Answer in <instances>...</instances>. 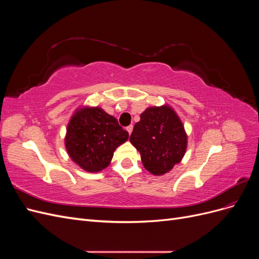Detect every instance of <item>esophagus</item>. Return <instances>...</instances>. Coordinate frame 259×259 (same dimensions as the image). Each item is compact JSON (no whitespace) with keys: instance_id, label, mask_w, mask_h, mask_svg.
Masks as SVG:
<instances>
[{"instance_id":"34e87169","label":"esophagus","mask_w":259,"mask_h":259,"mask_svg":"<svg viewBox=\"0 0 259 259\" xmlns=\"http://www.w3.org/2000/svg\"><path fill=\"white\" fill-rule=\"evenodd\" d=\"M126 131H127L128 134H131L132 131H133V125H128V126L126 127Z\"/></svg>"}]
</instances>
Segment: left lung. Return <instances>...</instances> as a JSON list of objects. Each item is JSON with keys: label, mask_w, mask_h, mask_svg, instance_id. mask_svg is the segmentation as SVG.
<instances>
[{"label": "left lung", "mask_w": 259, "mask_h": 259, "mask_svg": "<svg viewBox=\"0 0 259 259\" xmlns=\"http://www.w3.org/2000/svg\"><path fill=\"white\" fill-rule=\"evenodd\" d=\"M130 140L140 152L145 168L153 175L167 173L183 159L187 149L183 123L166 106L148 108L140 114Z\"/></svg>", "instance_id": "1"}]
</instances>
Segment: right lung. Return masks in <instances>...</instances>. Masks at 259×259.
Segmentation results:
<instances>
[{
    "instance_id": "obj_1",
    "label": "right lung",
    "mask_w": 259,
    "mask_h": 259,
    "mask_svg": "<svg viewBox=\"0 0 259 259\" xmlns=\"http://www.w3.org/2000/svg\"><path fill=\"white\" fill-rule=\"evenodd\" d=\"M128 133L100 108H84L68 124L66 148L76 164L88 171L107 167L115 149L125 143Z\"/></svg>"
}]
</instances>
